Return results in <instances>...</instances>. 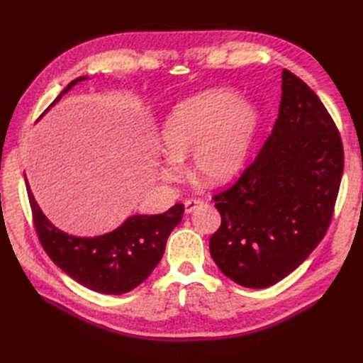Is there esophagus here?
Instances as JSON below:
<instances>
[{
	"instance_id": "34e87169",
	"label": "esophagus",
	"mask_w": 363,
	"mask_h": 363,
	"mask_svg": "<svg viewBox=\"0 0 363 363\" xmlns=\"http://www.w3.org/2000/svg\"><path fill=\"white\" fill-rule=\"evenodd\" d=\"M201 204H203V201L199 200V199H189V200L184 201V211H186V213H191Z\"/></svg>"
}]
</instances>
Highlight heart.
<instances>
[{
    "mask_svg": "<svg viewBox=\"0 0 363 363\" xmlns=\"http://www.w3.org/2000/svg\"><path fill=\"white\" fill-rule=\"evenodd\" d=\"M259 127V112L228 89H206L175 106L162 127L164 179L175 180L182 159L192 155L194 174L223 184L242 168Z\"/></svg>",
    "mask_w": 363,
    "mask_h": 363,
    "instance_id": "b5f03b06",
    "label": "heart"
}]
</instances>
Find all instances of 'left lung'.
Listing matches in <instances>:
<instances>
[{
  "mask_svg": "<svg viewBox=\"0 0 363 363\" xmlns=\"http://www.w3.org/2000/svg\"><path fill=\"white\" fill-rule=\"evenodd\" d=\"M344 147L316 94L288 69L271 135L250 167L213 196L221 227L211 255L240 286L263 289L309 257L330 225Z\"/></svg>",
  "mask_w": 363,
  "mask_h": 363,
  "instance_id": "obj_1",
  "label": "left lung"
}]
</instances>
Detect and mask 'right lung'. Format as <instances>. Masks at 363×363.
Segmentation results:
<instances>
[{
	"instance_id": "1",
	"label": "right lung",
	"mask_w": 363,
	"mask_h": 363,
	"mask_svg": "<svg viewBox=\"0 0 363 363\" xmlns=\"http://www.w3.org/2000/svg\"><path fill=\"white\" fill-rule=\"evenodd\" d=\"M86 79L87 77H79L72 80L50 107L72 86ZM26 184L39 242L50 259L84 288L107 295L130 292L150 276L160 262L167 240L184 212V206L179 203L160 215L130 216L111 233L79 238L54 227L38 206L27 179Z\"/></svg>"
}]
</instances>
